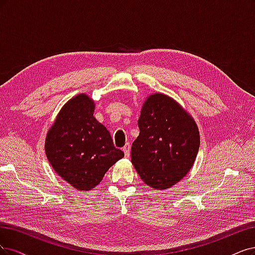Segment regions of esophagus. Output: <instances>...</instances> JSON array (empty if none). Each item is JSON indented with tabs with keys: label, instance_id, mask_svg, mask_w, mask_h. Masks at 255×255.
I'll list each match as a JSON object with an SVG mask.
<instances>
[{
	"label": "esophagus",
	"instance_id": "esophagus-1",
	"mask_svg": "<svg viewBox=\"0 0 255 255\" xmlns=\"http://www.w3.org/2000/svg\"><path fill=\"white\" fill-rule=\"evenodd\" d=\"M123 151H124V153H125V157L129 158V155H130V145L128 143L124 147H123Z\"/></svg>",
	"mask_w": 255,
	"mask_h": 255
}]
</instances>
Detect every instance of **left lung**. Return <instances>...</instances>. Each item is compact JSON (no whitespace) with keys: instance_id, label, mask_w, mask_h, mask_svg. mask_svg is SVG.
I'll use <instances>...</instances> for the list:
<instances>
[{"instance_id":"left-lung-1","label":"left lung","mask_w":255,"mask_h":255,"mask_svg":"<svg viewBox=\"0 0 255 255\" xmlns=\"http://www.w3.org/2000/svg\"><path fill=\"white\" fill-rule=\"evenodd\" d=\"M137 125L131 162L138 176L157 190L176 184L192 168L199 150L196 123L172 98L155 93L144 103Z\"/></svg>"}]
</instances>
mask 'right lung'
Here are the masks:
<instances>
[{
    "label": "right lung",
    "mask_w": 255,
    "mask_h": 255,
    "mask_svg": "<svg viewBox=\"0 0 255 255\" xmlns=\"http://www.w3.org/2000/svg\"><path fill=\"white\" fill-rule=\"evenodd\" d=\"M93 112L94 103L86 94L73 97L63 106L45 139L52 167L78 191L91 190L124 157Z\"/></svg>",
    "instance_id": "right-lung-1"
}]
</instances>
